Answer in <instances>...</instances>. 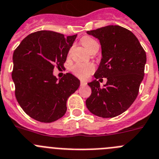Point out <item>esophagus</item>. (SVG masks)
I'll list each match as a JSON object with an SVG mask.
<instances>
[{"label": "esophagus", "instance_id": "1", "mask_svg": "<svg viewBox=\"0 0 159 159\" xmlns=\"http://www.w3.org/2000/svg\"><path fill=\"white\" fill-rule=\"evenodd\" d=\"M80 84H81V85H85L87 84V82L85 81H80Z\"/></svg>", "mask_w": 159, "mask_h": 159}]
</instances>
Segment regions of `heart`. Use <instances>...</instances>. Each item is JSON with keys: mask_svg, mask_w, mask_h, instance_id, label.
Returning a JSON list of instances; mask_svg holds the SVG:
<instances>
[{"mask_svg": "<svg viewBox=\"0 0 159 159\" xmlns=\"http://www.w3.org/2000/svg\"><path fill=\"white\" fill-rule=\"evenodd\" d=\"M81 44H82L89 51H92L93 48H99V45L97 41L92 37L85 36L81 39ZM95 66L92 63H81L78 62L75 63L71 67V72L74 75L81 79H86L89 77L90 74L95 71Z\"/></svg>", "mask_w": 159, "mask_h": 159, "instance_id": "b5f03b06", "label": "heart"}]
</instances>
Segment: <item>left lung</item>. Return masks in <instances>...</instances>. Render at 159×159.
<instances>
[{
	"mask_svg": "<svg viewBox=\"0 0 159 159\" xmlns=\"http://www.w3.org/2000/svg\"><path fill=\"white\" fill-rule=\"evenodd\" d=\"M100 40L102 58L88 83L92 93L85 101L90 112L103 118L120 115L136 99L144 76L147 55L139 41L129 30L109 25L88 31ZM107 78L101 88L97 79Z\"/></svg>",
	"mask_w": 159,
	"mask_h": 159,
	"instance_id": "obj_1",
	"label": "left lung"
}]
</instances>
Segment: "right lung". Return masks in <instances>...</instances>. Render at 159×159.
Listing matches in <instances>:
<instances>
[{"instance_id": "obj_1", "label": "right lung", "mask_w": 159, "mask_h": 159, "mask_svg": "<svg viewBox=\"0 0 159 159\" xmlns=\"http://www.w3.org/2000/svg\"><path fill=\"white\" fill-rule=\"evenodd\" d=\"M76 37L39 31L25 37L14 51L12 78L16 98L35 120L51 123L63 116L68 97L79 87V80L70 73L59 81L53 74L55 66L64 68Z\"/></svg>"}]
</instances>
